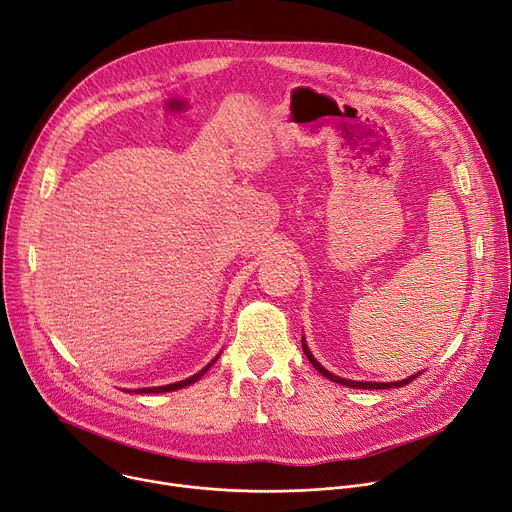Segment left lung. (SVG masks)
<instances>
[{
    "label": "left lung",
    "instance_id": "8db88e82",
    "mask_svg": "<svg viewBox=\"0 0 512 512\" xmlns=\"http://www.w3.org/2000/svg\"><path fill=\"white\" fill-rule=\"evenodd\" d=\"M302 349H304V353H306V357L310 359V364L324 376V378H328V380H333V382H337V384H343V386H349V388H366V390H378V388H399V386H405V384H409L411 380H415L419 374L422 372H417V374H413V376H407L405 380H399V382H364V380H347V378H341V376H335L333 372H328L326 368H322L320 366V362L318 359L312 355V351H310V347L306 345V339L302 337Z\"/></svg>",
    "mask_w": 512,
    "mask_h": 512
}]
</instances>
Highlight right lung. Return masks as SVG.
Segmentation results:
<instances>
[{
    "label": "right lung",
    "mask_w": 512,
    "mask_h": 512,
    "mask_svg": "<svg viewBox=\"0 0 512 512\" xmlns=\"http://www.w3.org/2000/svg\"><path fill=\"white\" fill-rule=\"evenodd\" d=\"M219 359V355L213 359V362H210L208 366H204L200 372H196L194 376H190V378H186V380H179V382H173V384H165V386H148V388H136L134 393L136 395H148V393H171V390H177V388H184V386H190V384H194L196 380H200L206 372H208V368L213 366L215 362ZM128 393H132V390H128Z\"/></svg>",
    "instance_id": "obj_1"
}]
</instances>
